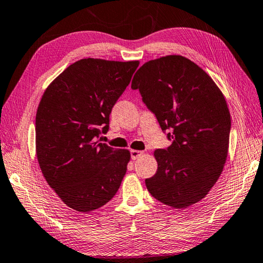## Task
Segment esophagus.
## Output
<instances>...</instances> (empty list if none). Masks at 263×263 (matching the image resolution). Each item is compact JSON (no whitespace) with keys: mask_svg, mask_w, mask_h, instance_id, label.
Listing matches in <instances>:
<instances>
[{"mask_svg":"<svg viewBox=\"0 0 263 263\" xmlns=\"http://www.w3.org/2000/svg\"><path fill=\"white\" fill-rule=\"evenodd\" d=\"M142 155H143L142 151H138V150H132L130 151V157H132L133 160L138 159V158H140Z\"/></svg>","mask_w":263,"mask_h":263,"instance_id":"34e87169","label":"esophagus"}]
</instances>
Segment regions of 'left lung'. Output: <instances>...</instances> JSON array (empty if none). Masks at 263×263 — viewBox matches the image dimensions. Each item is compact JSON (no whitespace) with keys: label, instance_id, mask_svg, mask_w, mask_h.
<instances>
[{"label":"left lung","instance_id":"8db88e82","mask_svg":"<svg viewBox=\"0 0 263 263\" xmlns=\"http://www.w3.org/2000/svg\"><path fill=\"white\" fill-rule=\"evenodd\" d=\"M168 140L158 170L145 180L157 200L174 209L200 201L219 180L228 157L230 112L223 93L202 68L180 54L148 61L132 81Z\"/></svg>","mask_w":263,"mask_h":263}]
</instances>
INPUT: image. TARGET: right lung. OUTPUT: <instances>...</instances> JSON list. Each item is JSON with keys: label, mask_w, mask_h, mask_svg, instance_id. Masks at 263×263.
Returning <instances> with one entry per match:
<instances>
[{"label": "right lung", "mask_w": 263, "mask_h": 263, "mask_svg": "<svg viewBox=\"0 0 263 263\" xmlns=\"http://www.w3.org/2000/svg\"><path fill=\"white\" fill-rule=\"evenodd\" d=\"M138 65V61L80 59L42 95L35 119L37 161L48 184L70 209H100L120 187L130 152L96 140L107 132L112 107Z\"/></svg>", "instance_id": "1"}]
</instances>
